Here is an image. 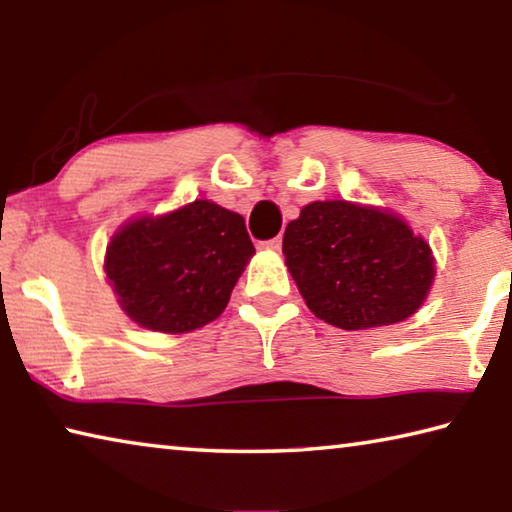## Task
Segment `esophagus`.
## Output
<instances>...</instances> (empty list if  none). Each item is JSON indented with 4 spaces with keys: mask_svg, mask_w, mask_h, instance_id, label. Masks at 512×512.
Segmentation results:
<instances>
[{
    "mask_svg": "<svg viewBox=\"0 0 512 512\" xmlns=\"http://www.w3.org/2000/svg\"><path fill=\"white\" fill-rule=\"evenodd\" d=\"M259 248H264V250H273V253H277V250L282 248V239H280V237H275V239L262 241V244H259Z\"/></svg>",
    "mask_w": 512,
    "mask_h": 512,
    "instance_id": "1",
    "label": "esophagus"
}]
</instances>
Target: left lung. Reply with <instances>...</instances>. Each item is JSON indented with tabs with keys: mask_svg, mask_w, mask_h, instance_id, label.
<instances>
[{
	"mask_svg": "<svg viewBox=\"0 0 512 512\" xmlns=\"http://www.w3.org/2000/svg\"><path fill=\"white\" fill-rule=\"evenodd\" d=\"M282 253L314 316L348 332L402 323L436 277L429 244L402 216L350 201L302 207Z\"/></svg>",
	"mask_w": 512,
	"mask_h": 512,
	"instance_id": "8db88e82",
	"label": "left lung"
}]
</instances>
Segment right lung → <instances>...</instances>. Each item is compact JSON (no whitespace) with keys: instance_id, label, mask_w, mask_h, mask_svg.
Listing matches in <instances>:
<instances>
[{"instance_id":"right-lung-1","label":"right lung","mask_w":512,"mask_h":512,"mask_svg":"<svg viewBox=\"0 0 512 512\" xmlns=\"http://www.w3.org/2000/svg\"><path fill=\"white\" fill-rule=\"evenodd\" d=\"M253 255L244 216L196 198L126 221L110 239L103 271L133 323L185 334L223 314Z\"/></svg>"}]
</instances>
